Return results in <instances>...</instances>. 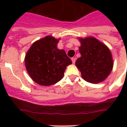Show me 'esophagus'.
I'll use <instances>...</instances> for the list:
<instances>
[{"mask_svg": "<svg viewBox=\"0 0 127 127\" xmlns=\"http://www.w3.org/2000/svg\"><path fill=\"white\" fill-rule=\"evenodd\" d=\"M71 60H72V63H73V64L75 63V62H76L75 58H72Z\"/></svg>", "mask_w": 127, "mask_h": 127, "instance_id": "34e87169", "label": "esophagus"}]
</instances>
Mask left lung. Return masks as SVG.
I'll use <instances>...</instances> for the list:
<instances>
[{"label":"left lung","instance_id":"1","mask_svg":"<svg viewBox=\"0 0 127 127\" xmlns=\"http://www.w3.org/2000/svg\"><path fill=\"white\" fill-rule=\"evenodd\" d=\"M81 57L76 66L88 82L98 84L108 77L113 67L112 54L108 47L94 37H78Z\"/></svg>","mask_w":127,"mask_h":127}]
</instances>
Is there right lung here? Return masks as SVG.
Segmentation results:
<instances>
[{
  "instance_id": "add662e5",
  "label": "right lung",
  "mask_w": 127,
  "mask_h": 127,
  "mask_svg": "<svg viewBox=\"0 0 127 127\" xmlns=\"http://www.w3.org/2000/svg\"><path fill=\"white\" fill-rule=\"evenodd\" d=\"M60 39L47 35L35 41L27 51L26 68L35 83L43 86L57 83L63 78L66 66L72 64L64 50L57 48Z\"/></svg>"
}]
</instances>
